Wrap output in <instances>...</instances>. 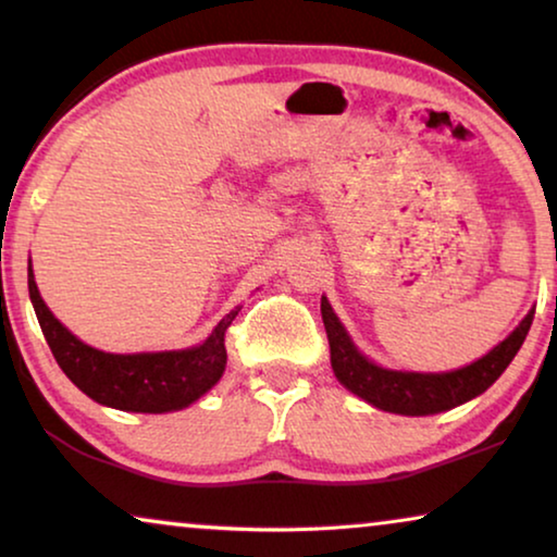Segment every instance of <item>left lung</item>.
I'll use <instances>...</instances> for the list:
<instances>
[{
	"instance_id": "left-lung-1",
	"label": "left lung",
	"mask_w": 557,
	"mask_h": 557,
	"mask_svg": "<svg viewBox=\"0 0 557 557\" xmlns=\"http://www.w3.org/2000/svg\"><path fill=\"white\" fill-rule=\"evenodd\" d=\"M532 317H535V311H530L522 319V324L505 342H499L490 355L467 364V368L454 372H398L377 368L368 357L357 352L345 326L334 317L330 301L322 299V319L326 337H330L334 375L347 391L360 395L362 400L400 416L441 413V410L456 408L484 393L515 360L517 349L528 337Z\"/></svg>"
}]
</instances>
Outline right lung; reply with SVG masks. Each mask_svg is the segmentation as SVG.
<instances>
[{
	"label": "right lung",
	"mask_w": 557,
	"mask_h": 557,
	"mask_svg": "<svg viewBox=\"0 0 557 557\" xmlns=\"http://www.w3.org/2000/svg\"><path fill=\"white\" fill-rule=\"evenodd\" d=\"M27 286L37 322L60 370L101 406L134 413H166L187 408L223 375L227 360L225 332L240 307L233 309L200 347L177 352L111 355L83 345L52 317L37 292L33 269H27Z\"/></svg>",
	"instance_id": "1"
}]
</instances>
